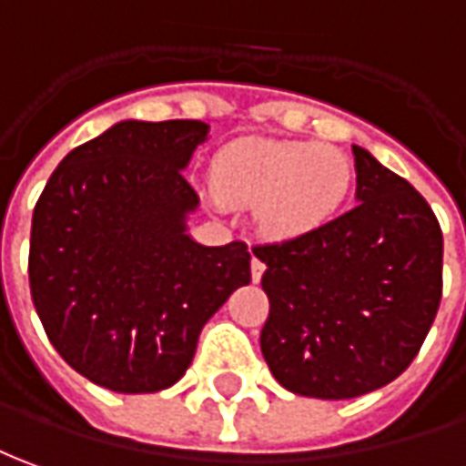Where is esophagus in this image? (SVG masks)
<instances>
[{
  "mask_svg": "<svg viewBox=\"0 0 466 466\" xmlns=\"http://www.w3.org/2000/svg\"><path fill=\"white\" fill-rule=\"evenodd\" d=\"M264 271H266L264 261H261V258H253V261H251V279H253V281H261Z\"/></svg>",
  "mask_w": 466,
  "mask_h": 466,
  "instance_id": "1",
  "label": "esophagus"
}]
</instances>
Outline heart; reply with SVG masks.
Masks as SVG:
<instances>
[{
	"label": "heart",
	"instance_id": "1",
	"mask_svg": "<svg viewBox=\"0 0 466 466\" xmlns=\"http://www.w3.org/2000/svg\"><path fill=\"white\" fill-rule=\"evenodd\" d=\"M213 187L230 205L261 208L264 233L291 238L322 228L342 210L352 169L335 147L240 139L215 157Z\"/></svg>",
	"mask_w": 466,
	"mask_h": 466
}]
</instances>
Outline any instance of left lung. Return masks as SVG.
<instances>
[{
    "instance_id": "1",
    "label": "left lung",
    "mask_w": 466,
    "mask_h": 466,
    "mask_svg": "<svg viewBox=\"0 0 466 466\" xmlns=\"http://www.w3.org/2000/svg\"><path fill=\"white\" fill-rule=\"evenodd\" d=\"M358 205L312 233L261 243V352L281 386L342 400L396 380L441 301L444 238L409 182L352 147Z\"/></svg>"
}]
</instances>
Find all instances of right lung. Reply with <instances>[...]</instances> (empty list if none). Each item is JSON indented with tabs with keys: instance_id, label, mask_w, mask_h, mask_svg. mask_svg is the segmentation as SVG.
Wrapping results in <instances>:
<instances>
[{
	"instance_id": "1",
	"label": "right lung",
	"mask_w": 466,
	"mask_h": 466,
	"mask_svg": "<svg viewBox=\"0 0 466 466\" xmlns=\"http://www.w3.org/2000/svg\"><path fill=\"white\" fill-rule=\"evenodd\" d=\"M208 131L190 118L118 121L67 154L35 205V309L60 358L96 386H175L205 322L251 281L243 240L187 236L200 198L182 169Z\"/></svg>"
}]
</instances>
